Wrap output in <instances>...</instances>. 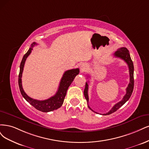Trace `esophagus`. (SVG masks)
<instances>
[{
    "label": "esophagus",
    "mask_w": 149,
    "mask_h": 149,
    "mask_svg": "<svg viewBox=\"0 0 149 149\" xmlns=\"http://www.w3.org/2000/svg\"><path fill=\"white\" fill-rule=\"evenodd\" d=\"M87 68H88L87 65L86 64H84H84H81L80 65V66L81 72H85L86 70L87 69Z\"/></svg>",
    "instance_id": "34e87169"
}]
</instances>
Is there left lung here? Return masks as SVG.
<instances>
[{
    "label": "left lung",
    "instance_id": "obj_1",
    "mask_svg": "<svg viewBox=\"0 0 149 149\" xmlns=\"http://www.w3.org/2000/svg\"><path fill=\"white\" fill-rule=\"evenodd\" d=\"M114 56L116 57L121 58V59L124 60L127 63V64L128 65V68H129V75H130V81H129V84L126 88V93L125 95H124V97H123V100L121 101H120L119 102H118L116 104H114V107L111 108V109L110 110L109 112L107 113L106 114H103V115H108V114H111L115 111H116L119 108H121L123 105L125 103L129 98H130L131 96L132 95V93L133 92V89H134V65H133L132 61L131 58L130 54H129V52L128 49L126 48V47H121V48H119L116 52H115V53L114 54ZM88 85L87 82H86L84 93L85 98L87 102V103H88ZM88 107L89 109L92 110V111L95 112L93 110L91 109V108L88 106ZM95 113H97V112H95Z\"/></svg>",
    "mask_w": 149,
    "mask_h": 149
}]
</instances>
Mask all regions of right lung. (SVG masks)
<instances>
[{"instance_id": "add662e5", "label": "right lung", "mask_w": 149, "mask_h": 149, "mask_svg": "<svg viewBox=\"0 0 149 149\" xmlns=\"http://www.w3.org/2000/svg\"><path fill=\"white\" fill-rule=\"evenodd\" d=\"M36 45L37 44L35 42L32 43L31 47H30V49H28L26 53L24 55L22 60L20 66V72H19L18 75V85L23 97L25 98L28 103L31 105H32L33 107H35L38 110H39V111L47 113L54 111V110L59 108L62 106V104H63L64 100L66 95L67 90H68L70 85L73 81L75 76L79 74V69L77 68L74 69L67 70L65 72L61 80L58 90H57L56 93L54 96H52V97L47 100L41 101L30 98V97H28L25 92H24V90L23 89L22 84V77L24 65H25L26 59L28 56H29L31 52V51L33 50V47Z\"/></svg>"}]
</instances>
